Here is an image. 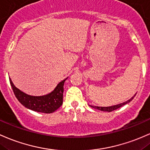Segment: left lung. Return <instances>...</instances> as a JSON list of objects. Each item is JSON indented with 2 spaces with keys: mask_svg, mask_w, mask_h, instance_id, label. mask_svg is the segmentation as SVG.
Here are the masks:
<instances>
[{
  "mask_svg": "<svg viewBox=\"0 0 150 150\" xmlns=\"http://www.w3.org/2000/svg\"><path fill=\"white\" fill-rule=\"evenodd\" d=\"M136 95H134V96L132 97V98H130L129 100H127V101L125 102V103H121V104H119V105H113V106H110V107H98V106H93V105H90V107L93 108H95V109H97V110H101V111H104V112H112L113 111V110H115L117 109H118V108H121L122 106H123V105L127 104V103H129V102L132 101V100H133V98H134V96H135Z\"/></svg>",
  "mask_w": 150,
  "mask_h": 150,
  "instance_id": "8db88e82",
  "label": "left lung"
}]
</instances>
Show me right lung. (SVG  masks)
I'll return each mask as SVG.
<instances>
[{
  "label": "right lung",
  "instance_id": "obj_1",
  "mask_svg": "<svg viewBox=\"0 0 150 150\" xmlns=\"http://www.w3.org/2000/svg\"><path fill=\"white\" fill-rule=\"evenodd\" d=\"M66 79L60 82L52 93L39 97L31 96L24 93L15 86L11 78L9 80L16 98L23 106L38 112L48 114L55 112L62 105L63 86Z\"/></svg>",
  "mask_w": 150,
  "mask_h": 150
}]
</instances>
